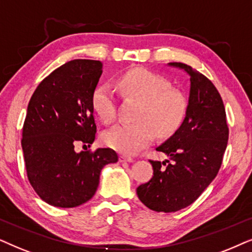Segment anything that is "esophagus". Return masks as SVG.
<instances>
[{"mask_svg": "<svg viewBox=\"0 0 252 252\" xmlns=\"http://www.w3.org/2000/svg\"><path fill=\"white\" fill-rule=\"evenodd\" d=\"M120 161H121V162H133V159H132V158L126 157V156H121Z\"/></svg>", "mask_w": 252, "mask_h": 252, "instance_id": "esophagus-1", "label": "esophagus"}]
</instances>
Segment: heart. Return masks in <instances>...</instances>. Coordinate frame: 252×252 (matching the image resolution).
Instances as JSON below:
<instances>
[{
    "mask_svg": "<svg viewBox=\"0 0 252 252\" xmlns=\"http://www.w3.org/2000/svg\"><path fill=\"white\" fill-rule=\"evenodd\" d=\"M117 86L126 95L139 100L137 122L117 124L103 135L107 146L123 154H135L149 145L156 131L166 137L175 132L186 116L187 103L183 95L169 89L165 78L145 69H133L121 75ZM94 113L105 123L116 115V96L113 87L101 83L91 94Z\"/></svg>",
    "mask_w": 252,
    "mask_h": 252,
    "instance_id": "heart-1",
    "label": "heart"
}]
</instances>
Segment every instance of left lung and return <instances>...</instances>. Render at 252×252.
<instances>
[{
    "instance_id": "8db88e82",
    "label": "left lung",
    "mask_w": 252,
    "mask_h": 252,
    "mask_svg": "<svg viewBox=\"0 0 252 252\" xmlns=\"http://www.w3.org/2000/svg\"><path fill=\"white\" fill-rule=\"evenodd\" d=\"M170 66L190 76L189 101L179 130L157 151L169 160H150L153 176L137 188L144 205L156 212H176L192 204L219 172L228 135L222 99L209 78L180 62Z\"/></svg>"
}]
</instances>
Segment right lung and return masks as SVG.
Masks as SVG:
<instances>
[{
  "instance_id": "add662e5",
  "label": "right lung",
  "mask_w": 252,
  "mask_h": 252,
  "mask_svg": "<svg viewBox=\"0 0 252 252\" xmlns=\"http://www.w3.org/2000/svg\"><path fill=\"white\" fill-rule=\"evenodd\" d=\"M101 73L100 61L72 60L47 76L29 102L22 139L26 173L49 205L86 203L98 189L101 169L119 160L112 149L75 151L78 143L90 146L95 139L91 94Z\"/></svg>"
}]
</instances>
